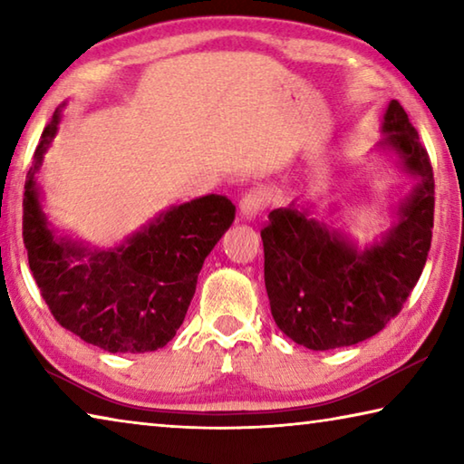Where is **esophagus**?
<instances>
[{
	"label": "esophagus",
	"mask_w": 464,
	"mask_h": 464,
	"mask_svg": "<svg viewBox=\"0 0 464 464\" xmlns=\"http://www.w3.org/2000/svg\"><path fill=\"white\" fill-rule=\"evenodd\" d=\"M266 202H268V194H266V190H262V188H254V190H249L241 196L239 213L243 218L251 221V218H256L262 213Z\"/></svg>",
	"instance_id": "esophagus-1"
}]
</instances>
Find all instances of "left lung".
Here are the masks:
<instances>
[{"instance_id":"1","label":"left lung","mask_w":464,"mask_h":464,"mask_svg":"<svg viewBox=\"0 0 464 464\" xmlns=\"http://www.w3.org/2000/svg\"><path fill=\"white\" fill-rule=\"evenodd\" d=\"M382 149L415 182L381 241L360 251L342 231L290 204L262 229L264 280L282 334L309 350L364 342L399 315L428 260L434 227V171L397 100L384 112Z\"/></svg>"}]
</instances>
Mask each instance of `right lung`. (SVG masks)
<instances>
[{
	"label": "right lung",
	"mask_w": 464,
	"mask_h": 464,
	"mask_svg": "<svg viewBox=\"0 0 464 464\" xmlns=\"http://www.w3.org/2000/svg\"><path fill=\"white\" fill-rule=\"evenodd\" d=\"M61 121L43 130L26 174L22 235L30 272L53 317L112 354L163 348L182 325L207 256L229 229L235 204L221 194L171 207L112 249H90L54 233L41 207L36 171Z\"/></svg>",
	"instance_id": "right-lung-1"
}]
</instances>
